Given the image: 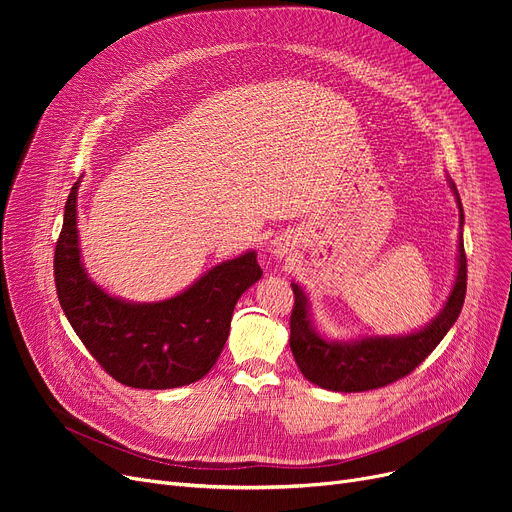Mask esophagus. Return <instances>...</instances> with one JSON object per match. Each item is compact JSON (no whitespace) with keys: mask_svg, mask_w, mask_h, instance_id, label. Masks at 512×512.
I'll list each match as a JSON object with an SVG mask.
<instances>
[{"mask_svg":"<svg viewBox=\"0 0 512 512\" xmlns=\"http://www.w3.org/2000/svg\"><path fill=\"white\" fill-rule=\"evenodd\" d=\"M292 247H294V242H292L290 236H276L270 242V249H267V251H270V255L274 259H284L292 251Z\"/></svg>","mask_w":512,"mask_h":512,"instance_id":"esophagus-1","label":"esophagus"}]
</instances>
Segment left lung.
I'll list each match as a JSON object with an SVG mask.
<instances>
[{
    "mask_svg": "<svg viewBox=\"0 0 512 512\" xmlns=\"http://www.w3.org/2000/svg\"><path fill=\"white\" fill-rule=\"evenodd\" d=\"M450 188L459 203V263L448 299L442 311L421 330L402 336H363L355 340H328L321 336L311 319V305L305 290L292 282L294 309L290 315V351L305 378L334 392H365L388 386L409 375L434 351L446 332L459 319L467 292V257L463 245L465 213L459 191L452 180Z\"/></svg>",
    "mask_w": 512,
    "mask_h": 512,
    "instance_id": "1",
    "label": "left lung"
}]
</instances>
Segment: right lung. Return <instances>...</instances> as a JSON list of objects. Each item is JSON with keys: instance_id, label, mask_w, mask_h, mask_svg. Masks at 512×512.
I'll return each mask as SVG.
<instances>
[{"instance_id": "1", "label": "right lung", "mask_w": 512, "mask_h": 512, "mask_svg": "<svg viewBox=\"0 0 512 512\" xmlns=\"http://www.w3.org/2000/svg\"><path fill=\"white\" fill-rule=\"evenodd\" d=\"M74 182L56 245L60 305L97 363L124 386L168 390L193 384L218 361L240 294L261 278L257 253L222 261L166 301L130 303L87 274L78 249Z\"/></svg>"}]
</instances>
